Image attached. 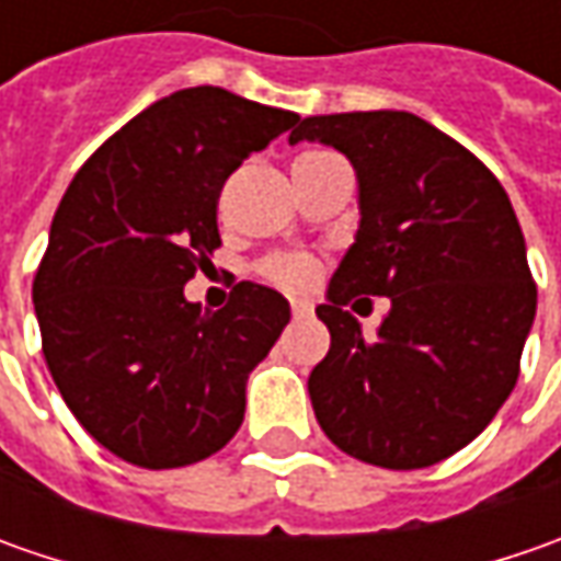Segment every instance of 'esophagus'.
I'll list each match as a JSON object with an SVG mask.
<instances>
[{
  "label": "esophagus",
  "mask_w": 561,
  "mask_h": 561,
  "mask_svg": "<svg viewBox=\"0 0 561 561\" xmlns=\"http://www.w3.org/2000/svg\"><path fill=\"white\" fill-rule=\"evenodd\" d=\"M290 312L296 314V318H306V314H312V302H306V299H293L290 302Z\"/></svg>",
  "instance_id": "1"
}]
</instances>
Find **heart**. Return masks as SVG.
<instances>
[{"label":"heart","mask_w":561,"mask_h":561,"mask_svg":"<svg viewBox=\"0 0 561 561\" xmlns=\"http://www.w3.org/2000/svg\"><path fill=\"white\" fill-rule=\"evenodd\" d=\"M262 277L277 284V287H287V290H302L309 287L314 277V262L309 255H299V252H277V255H268L262 265Z\"/></svg>","instance_id":"heart-1"}]
</instances>
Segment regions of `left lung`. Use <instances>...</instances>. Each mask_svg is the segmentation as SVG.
<instances>
[{
    "label": "left lung",
    "instance_id": "obj_1",
    "mask_svg": "<svg viewBox=\"0 0 561 561\" xmlns=\"http://www.w3.org/2000/svg\"><path fill=\"white\" fill-rule=\"evenodd\" d=\"M299 140L353 162L362 211L314 309L331 331L309 375L314 419L362 462H443L484 431L518 380L537 284L515 208L478 156L409 112L302 118L290 134ZM356 295L391 296L375 341L342 309Z\"/></svg>",
    "mask_w": 561,
    "mask_h": 561
}]
</instances>
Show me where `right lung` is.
Segmentation results:
<instances>
[{
	"label": "right lung",
	"instance_id": "obj_1",
	"mask_svg": "<svg viewBox=\"0 0 561 561\" xmlns=\"http://www.w3.org/2000/svg\"><path fill=\"white\" fill-rule=\"evenodd\" d=\"M296 121L221 87L178 90L102 142L61 196L33 277L43 356L75 419L124 462L193 465L240 431L249 371L290 306L240 280L203 312L184 284L221 247L227 178Z\"/></svg>",
	"mask_w": 561,
	"mask_h": 561
}]
</instances>
